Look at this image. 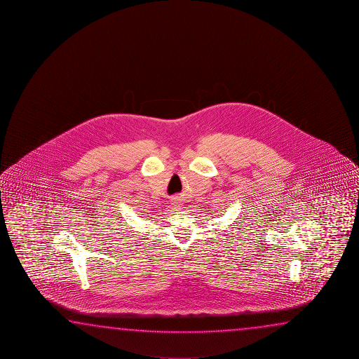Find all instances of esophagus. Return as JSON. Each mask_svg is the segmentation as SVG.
I'll use <instances>...</instances> for the list:
<instances>
[{
  "instance_id": "34e87169",
  "label": "esophagus",
  "mask_w": 359,
  "mask_h": 359,
  "mask_svg": "<svg viewBox=\"0 0 359 359\" xmlns=\"http://www.w3.org/2000/svg\"><path fill=\"white\" fill-rule=\"evenodd\" d=\"M173 203H175V206H178L180 205V197H175L173 198Z\"/></svg>"
}]
</instances>
